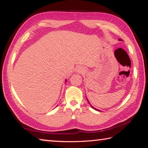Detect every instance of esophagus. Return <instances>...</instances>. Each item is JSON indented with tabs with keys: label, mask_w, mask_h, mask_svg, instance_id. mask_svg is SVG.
Segmentation results:
<instances>
[{
	"label": "esophagus",
	"mask_w": 148,
	"mask_h": 148,
	"mask_svg": "<svg viewBox=\"0 0 148 148\" xmlns=\"http://www.w3.org/2000/svg\"><path fill=\"white\" fill-rule=\"evenodd\" d=\"M76 71L77 73H82V72H83L84 71L83 69L81 68V67H78V68L76 69Z\"/></svg>",
	"instance_id": "34e87169"
}]
</instances>
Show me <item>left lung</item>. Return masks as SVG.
I'll use <instances>...</instances> for the list:
<instances>
[{"label":"left lung","instance_id":"left-lung-1","mask_svg":"<svg viewBox=\"0 0 148 148\" xmlns=\"http://www.w3.org/2000/svg\"><path fill=\"white\" fill-rule=\"evenodd\" d=\"M119 40H121V39H119ZM87 101H88V100H87ZM88 102H89H89L88 101ZM90 105H91V104H90ZM91 108H93L94 110H97V111H100V110H97V108H94L93 106H91Z\"/></svg>","mask_w":148,"mask_h":148}]
</instances>
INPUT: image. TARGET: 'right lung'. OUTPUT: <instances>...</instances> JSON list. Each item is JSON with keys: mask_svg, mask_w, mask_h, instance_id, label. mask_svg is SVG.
Returning <instances> with one entry per match:
<instances>
[{"mask_svg": "<svg viewBox=\"0 0 148 148\" xmlns=\"http://www.w3.org/2000/svg\"><path fill=\"white\" fill-rule=\"evenodd\" d=\"M65 82H66V81H65Z\"/></svg>", "mask_w": 148, "mask_h": 148, "instance_id": "1", "label": "right lung"}]
</instances>
